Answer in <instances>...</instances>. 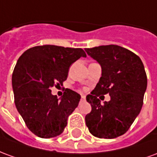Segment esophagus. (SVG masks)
I'll return each mask as SVG.
<instances>
[{
	"mask_svg": "<svg viewBox=\"0 0 157 157\" xmlns=\"http://www.w3.org/2000/svg\"><path fill=\"white\" fill-rule=\"evenodd\" d=\"M82 101H85L86 100V96L84 95H82V99H81Z\"/></svg>",
	"mask_w": 157,
	"mask_h": 157,
	"instance_id": "obj_1",
	"label": "esophagus"
}]
</instances>
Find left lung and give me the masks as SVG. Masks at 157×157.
<instances>
[{
    "label": "left lung",
    "instance_id": "obj_1",
    "mask_svg": "<svg viewBox=\"0 0 157 157\" xmlns=\"http://www.w3.org/2000/svg\"><path fill=\"white\" fill-rule=\"evenodd\" d=\"M98 62L102 76L86 101L92 111L86 124L92 135L113 139L128 131L141 110L147 76L141 59L127 48L114 44L86 48ZM109 93L111 100L101 105L97 97Z\"/></svg>",
    "mask_w": 157,
    "mask_h": 157
}]
</instances>
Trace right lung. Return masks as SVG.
<instances>
[{
	"mask_svg": "<svg viewBox=\"0 0 157 157\" xmlns=\"http://www.w3.org/2000/svg\"><path fill=\"white\" fill-rule=\"evenodd\" d=\"M81 57H86L82 48L48 44L29 48L19 57L12 73L14 102L27 127L40 138L60 135L78 106L77 92L66 88L59 100L51 88L63 85L70 66Z\"/></svg>",
	"mask_w": 157,
	"mask_h": 157,
	"instance_id": "1",
	"label": "right lung"
}]
</instances>
